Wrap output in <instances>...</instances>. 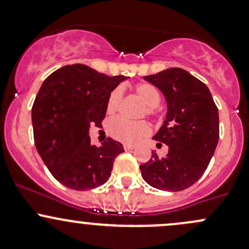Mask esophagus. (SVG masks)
<instances>
[{"mask_svg": "<svg viewBox=\"0 0 249 249\" xmlns=\"http://www.w3.org/2000/svg\"><path fill=\"white\" fill-rule=\"evenodd\" d=\"M135 148V145L133 144H124V149L125 150H131V149Z\"/></svg>", "mask_w": 249, "mask_h": 249, "instance_id": "esophagus-1", "label": "esophagus"}]
</instances>
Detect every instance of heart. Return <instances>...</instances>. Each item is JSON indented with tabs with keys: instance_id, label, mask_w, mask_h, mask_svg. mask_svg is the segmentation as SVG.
I'll list each match as a JSON object with an SVG mask.
<instances>
[{
	"instance_id": "b5f03b06",
	"label": "heart",
	"mask_w": 249,
	"mask_h": 249,
	"mask_svg": "<svg viewBox=\"0 0 249 249\" xmlns=\"http://www.w3.org/2000/svg\"><path fill=\"white\" fill-rule=\"evenodd\" d=\"M136 95L141 101L145 105L144 108L141 111L140 117H144L145 114L149 117H154L156 114V107L161 101V94L155 86L150 83L142 82L135 87ZM123 91L120 88H116L111 91L107 99L106 109L107 113L112 114L119 109L122 104ZM107 132L114 140L119 142L127 143V144H135L141 140L146 137L150 133V126L146 122H127L123 118H114L109 120L107 124Z\"/></svg>"
}]
</instances>
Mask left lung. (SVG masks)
<instances>
[{"label": "left lung", "mask_w": 249, "mask_h": 249, "mask_svg": "<svg viewBox=\"0 0 249 249\" xmlns=\"http://www.w3.org/2000/svg\"><path fill=\"white\" fill-rule=\"evenodd\" d=\"M144 80L158 87L164 95L167 114L154 136L168 154L153 156L140 169L150 186L178 192L200 179L213 156L219 138L218 109L209 88L190 72L171 68Z\"/></svg>", "instance_id": "left-lung-1"}]
</instances>
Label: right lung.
Instances as JSON below:
<instances>
[{
  "mask_svg": "<svg viewBox=\"0 0 249 249\" xmlns=\"http://www.w3.org/2000/svg\"><path fill=\"white\" fill-rule=\"evenodd\" d=\"M126 77H109L83 64L65 65L46 77L32 107L35 144L45 166L64 186L87 191L104 185L122 143L91 145L90 124L106 116L111 91Z\"/></svg>",
  "mask_w": 249,
  "mask_h": 249,
  "instance_id": "right-lung-1",
  "label": "right lung"
}]
</instances>
